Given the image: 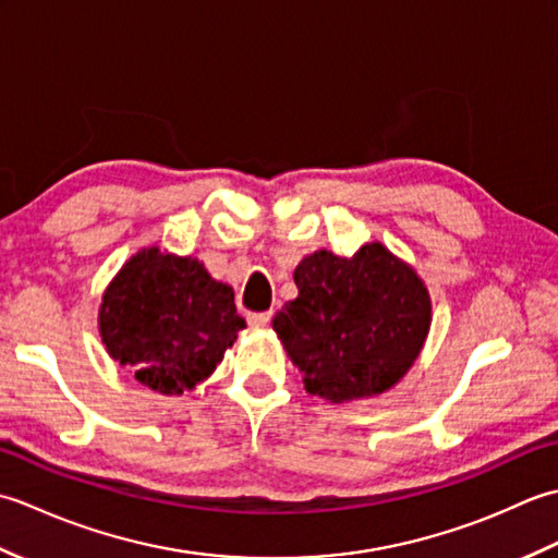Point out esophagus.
Returning a JSON list of instances; mask_svg holds the SVG:
<instances>
[{"mask_svg":"<svg viewBox=\"0 0 558 558\" xmlns=\"http://www.w3.org/2000/svg\"><path fill=\"white\" fill-rule=\"evenodd\" d=\"M246 322H248V326H256V328H260V326H266V324L270 322V312H258V314H248V316H246Z\"/></svg>","mask_w":558,"mask_h":558,"instance_id":"obj_1","label":"esophagus"}]
</instances>
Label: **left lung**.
<instances>
[{"mask_svg": "<svg viewBox=\"0 0 558 558\" xmlns=\"http://www.w3.org/2000/svg\"><path fill=\"white\" fill-rule=\"evenodd\" d=\"M298 300L272 316L304 388L330 402L386 393L408 374L432 326L422 278L381 242L345 258L314 252L294 268Z\"/></svg>", "mask_w": 558, "mask_h": 558, "instance_id": "left-lung-1", "label": "left lung"}]
</instances>
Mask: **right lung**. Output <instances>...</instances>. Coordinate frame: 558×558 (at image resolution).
<instances>
[{
    "label": "right lung",
    "mask_w": 558,
    "mask_h": 558,
    "mask_svg": "<svg viewBox=\"0 0 558 558\" xmlns=\"http://www.w3.org/2000/svg\"><path fill=\"white\" fill-rule=\"evenodd\" d=\"M100 338L138 384L182 396L216 372L246 326L234 292L198 258L141 248L102 294Z\"/></svg>",
    "instance_id": "add662e5"
}]
</instances>
